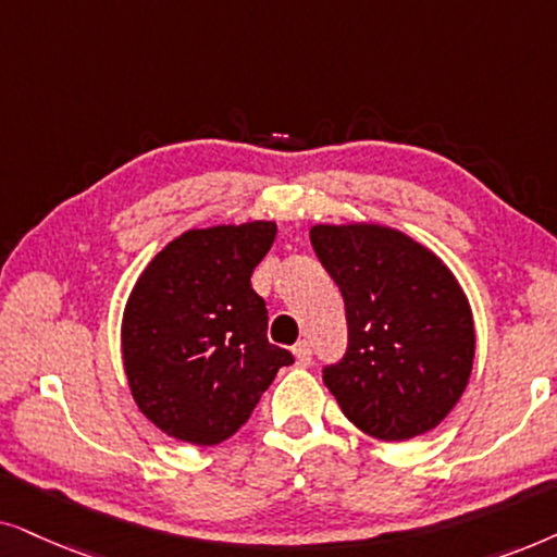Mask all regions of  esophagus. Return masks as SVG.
Returning a JSON list of instances; mask_svg holds the SVG:
<instances>
[{
	"label": "esophagus",
	"instance_id": "1",
	"mask_svg": "<svg viewBox=\"0 0 557 557\" xmlns=\"http://www.w3.org/2000/svg\"><path fill=\"white\" fill-rule=\"evenodd\" d=\"M293 356H295V364L308 367L310 364V344H308V341H298V344L293 346Z\"/></svg>",
	"mask_w": 557,
	"mask_h": 557
}]
</instances>
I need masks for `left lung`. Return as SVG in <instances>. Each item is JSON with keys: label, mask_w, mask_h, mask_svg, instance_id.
<instances>
[{"label": "left lung", "mask_w": 557, "mask_h": 557, "mask_svg": "<svg viewBox=\"0 0 557 557\" xmlns=\"http://www.w3.org/2000/svg\"><path fill=\"white\" fill-rule=\"evenodd\" d=\"M310 242L346 302L348 351L323 374L348 420L399 443L438 428L473 369L471 302L450 267L399 228L313 224Z\"/></svg>", "instance_id": "left-lung-1"}]
</instances>
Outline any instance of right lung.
<instances>
[{"label": "right lung", "instance_id": "obj_1", "mask_svg": "<svg viewBox=\"0 0 557 557\" xmlns=\"http://www.w3.org/2000/svg\"><path fill=\"white\" fill-rule=\"evenodd\" d=\"M277 224L188 228L150 259L122 315V361L139 412L170 438L216 446L249 420L293 354L267 341L251 272Z\"/></svg>", "mask_w": 557, "mask_h": 557}]
</instances>
